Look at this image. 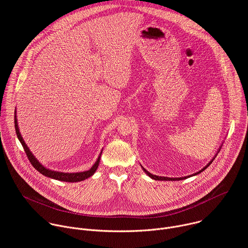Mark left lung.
Returning a JSON list of instances; mask_svg holds the SVG:
<instances>
[{"instance_id":"1","label":"left lung","mask_w":248,"mask_h":248,"mask_svg":"<svg viewBox=\"0 0 248 248\" xmlns=\"http://www.w3.org/2000/svg\"><path fill=\"white\" fill-rule=\"evenodd\" d=\"M215 159V158H214ZM213 159V160H214ZM213 160H212L206 167H204L201 170H199V171H197L196 173H193V174H191V175H187V176H184V178H175V179H172V178H166V176H159V175H155V174H152V173H150L149 171H147L143 167H142V169H143V170L150 176L151 179H153V180H156V181H182V180H186V179H187V178H189V176H192V175H195V174H198L199 172H201V171H203L205 169H207L209 166H210V164L213 162Z\"/></svg>"}]
</instances>
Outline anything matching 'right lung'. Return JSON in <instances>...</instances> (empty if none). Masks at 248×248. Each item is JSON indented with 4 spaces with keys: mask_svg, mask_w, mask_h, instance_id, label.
I'll use <instances>...</instances> for the list:
<instances>
[{
    "mask_svg": "<svg viewBox=\"0 0 248 248\" xmlns=\"http://www.w3.org/2000/svg\"><path fill=\"white\" fill-rule=\"evenodd\" d=\"M15 127H16V135H17V138L19 139L20 143L26 153V156L29 160V162L31 163V165L36 169L39 172H41L43 175L45 176H48V178H51V179H54V180H58V181H62V182H67V183H77V182H81V181H84L86 179H88L89 176L93 175L94 172L96 171L98 166H99V163H100V157H101V154L99 155L97 161L95 162V164L92 166V168L88 170H85V171H81V172H60V171H54V170H48L46 169L45 167H43L38 161L37 159H35V157L32 155V153L29 151V148L27 147V145L25 144V142L23 141L20 133H19V129H18V125H17V120H16V116L15 117Z\"/></svg>",
    "mask_w": 248,
    "mask_h": 248,
    "instance_id": "add662e5",
    "label": "right lung"
}]
</instances>
